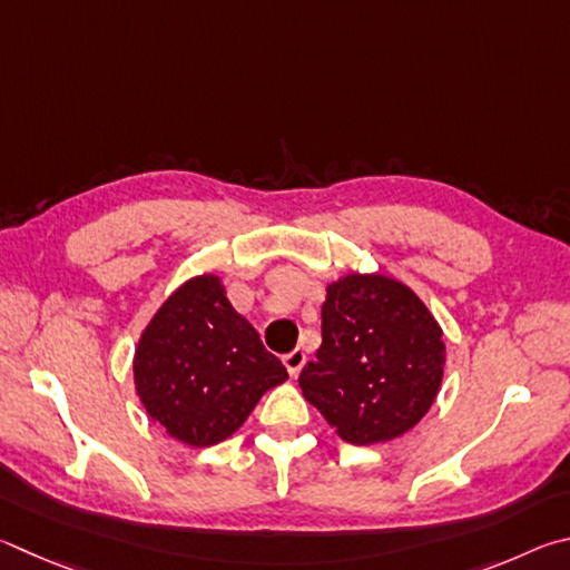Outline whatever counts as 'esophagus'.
<instances>
[{
  "label": "esophagus",
  "instance_id": "obj_1",
  "mask_svg": "<svg viewBox=\"0 0 570 570\" xmlns=\"http://www.w3.org/2000/svg\"><path fill=\"white\" fill-rule=\"evenodd\" d=\"M305 351H301V347H295L293 353H287V355H283V363H285V367H287V373H291L293 377H297L301 375V371H303V365H305Z\"/></svg>",
  "mask_w": 570,
  "mask_h": 570
}]
</instances>
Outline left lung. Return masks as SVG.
Instances as JSON below:
<instances>
[{
  "label": "left lung",
  "instance_id": "obj_1",
  "mask_svg": "<svg viewBox=\"0 0 570 570\" xmlns=\"http://www.w3.org/2000/svg\"><path fill=\"white\" fill-rule=\"evenodd\" d=\"M443 331L401 279L351 273L327 285L323 343L301 373L305 401L345 443L401 438L443 381Z\"/></svg>",
  "mask_w": 570,
  "mask_h": 570
}]
</instances>
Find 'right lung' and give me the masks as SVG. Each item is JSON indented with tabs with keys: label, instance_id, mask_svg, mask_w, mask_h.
Listing matches in <instances>:
<instances>
[{
	"label": "right lung",
	"instance_id": "obj_1",
	"mask_svg": "<svg viewBox=\"0 0 570 570\" xmlns=\"http://www.w3.org/2000/svg\"><path fill=\"white\" fill-rule=\"evenodd\" d=\"M132 371L147 415L195 448L233 435L259 397L287 381L285 365L209 273L187 279L163 303L139 335Z\"/></svg>",
	"mask_w": 570,
	"mask_h": 570
}]
</instances>
